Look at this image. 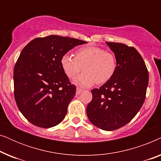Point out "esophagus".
<instances>
[{
	"instance_id": "obj_1",
	"label": "esophagus",
	"mask_w": 161,
	"mask_h": 161,
	"mask_svg": "<svg viewBox=\"0 0 161 161\" xmlns=\"http://www.w3.org/2000/svg\"><path fill=\"white\" fill-rule=\"evenodd\" d=\"M82 92H83V89H80V88H77V89H76V95H78V94H80Z\"/></svg>"
}]
</instances>
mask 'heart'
I'll return each mask as SVG.
<instances>
[{"label":"heart","mask_w":161,"mask_h":161,"mask_svg":"<svg viewBox=\"0 0 161 161\" xmlns=\"http://www.w3.org/2000/svg\"><path fill=\"white\" fill-rule=\"evenodd\" d=\"M75 57L63 55L61 65L66 75L73 78L81 70L84 71L74 82L82 87H89L97 83L103 84L113 78L117 70V60L111 53L99 47H85L75 52Z\"/></svg>","instance_id":"b5f03b06"}]
</instances>
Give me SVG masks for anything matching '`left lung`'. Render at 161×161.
Masks as SVG:
<instances>
[{
  "instance_id": "obj_1",
  "label": "left lung",
  "mask_w": 161,
  "mask_h": 161,
  "mask_svg": "<svg viewBox=\"0 0 161 161\" xmlns=\"http://www.w3.org/2000/svg\"><path fill=\"white\" fill-rule=\"evenodd\" d=\"M117 60V70L109 81L92 90L87 105L90 122L103 130L125 126L133 119L145 100L149 73L142 56L133 47L108 42Z\"/></svg>"
}]
</instances>
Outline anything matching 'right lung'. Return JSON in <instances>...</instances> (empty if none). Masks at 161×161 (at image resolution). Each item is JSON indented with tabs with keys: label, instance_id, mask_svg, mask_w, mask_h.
I'll return each instance as SVG.
<instances>
[{
	"label": "right lung",
	"instance_id": "right-lung-1",
	"mask_svg": "<svg viewBox=\"0 0 161 161\" xmlns=\"http://www.w3.org/2000/svg\"><path fill=\"white\" fill-rule=\"evenodd\" d=\"M85 43L50 35L33 39L21 51L14 69V98L22 114L31 124L50 128L64 119L76 87L64 72L61 58Z\"/></svg>",
	"mask_w": 161,
	"mask_h": 161
}]
</instances>
